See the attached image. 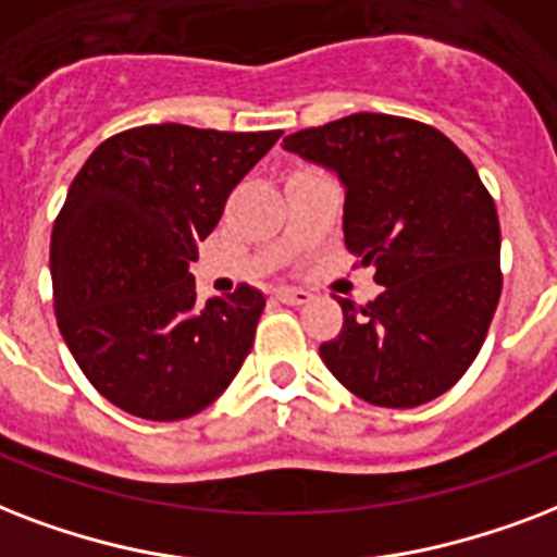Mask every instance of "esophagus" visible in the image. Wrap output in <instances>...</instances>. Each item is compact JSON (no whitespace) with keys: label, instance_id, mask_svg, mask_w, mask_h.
Returning a JSON list of instances; mask_svg holds the SVG:
<instances>
[{"label":"esophagus","instance_id":"1","mask_svg":"<svg viewBox=\"0 0 557 557\" xmlns=\"http://www.w3.org/2000/svg\"><path fill=\"white\" fill-rule=\"evenodd\" d=\"M275 296H278L284 305H308V301L313 299V296H310L308 290H301V287H282Z\"/></svg>","mask_w":557,"mask_h":557}]
</instances>
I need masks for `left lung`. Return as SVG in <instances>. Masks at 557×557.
I'll return each mask as SVG.
<instances>
[{
	"label": "left lung",
	"mask_w": 557,
	"mask_h": 557,
	"mask_svg": "<svg viewBox=\"0 0 557 557\" xmlns=\"http://www.w3.org/2000/svg\"><path fill=\"white\" fill-rule=\"evenodd\" d=\"M284 150L346 185V247L383 284L360 308L339 299L343 331L319 357L374 407L444 395L480 355L503 290L497 206L471 159L430 124L383 113L290 133Z\"/></svg>",
	"instance_id": "8db88e82"
}]
</instances>
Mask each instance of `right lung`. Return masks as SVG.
<instances>
[{
    "instance_id": "right-lung-1",
    "label": "right lung",
    "mask_w": 557,
    "mask_h": 557,
    "mask_svg": "<svg viewBox=\"0 0 557 557\" xmlns=\"http://www.w3.org/2000/svg\"><path fill=\"white\" fill-rule=\"evenodd\" d=\"M278 136L145 124L101 141L69 185L51 230L54 317L86 381L124 412L197 416L247 360L264 293L238 284L200 305L188 264Z\"/></svg>"
}]
</instances>
